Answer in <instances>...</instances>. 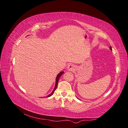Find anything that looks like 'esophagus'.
<instances>
[{
  "mask_svg": "<svg viewBox=\"0 0 128 128\" xmlns=\"http://www.w3.org/2000/svg\"><path fill=\"white\" fill-rule=\"evenodd\" d=\"M67 69H68V70H69V71L72 72L75 70V66H74V65L70 64L67 66Z\"/></svg>",
  "mask_w": 128,
  "mask_h": 128,
  "instance_id": "esophagus-1",
  "label": "esophagus"
}]
</instances>
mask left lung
<instances>
[{
  "mask_svg": "<svg viewBox=\"0 0 128 128\" xmlns=\"http://www.w3.org/2000/svg\"><path fill=\"white\" fill-rule=\"evenodd\" d=\"M110 50H112V47H110Z\"/></svg>",
  "mask_w": 128,
  "mask_h": 128,
  "instance_id": "obj_1",
  "label": "left lung"
}]
</instances>
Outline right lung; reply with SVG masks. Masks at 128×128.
<instances>
[{
  "label": "right lung",
  "instance_id": "add662e5",
  "mask_svg": "<svg viewBox=\"0 0 128 128\" xmlns=\"http://www.w3.org/2000/svg\"><path fill=\"white\" fill-rule=\"evenodd\" d=\"M64 72H60L59 73V74H58V75H57V76H56V85H55V87H54V90H53V91H52V93L50 94L49 95H48V96H47V97H50V96H51L53 94H54V91H55V90H56V87H57V85H58V81H59V78H60V77L61 76H62V74H64Z\"/></svg>",
  "mask_w": 128,
  "mask_h": 128
}]
</instances>
